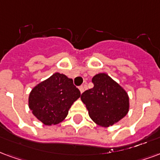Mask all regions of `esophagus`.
Here are the masks:
<instances>
[{"label":"esophagus","instance_id":"34e87169","mask_svg":"<svg viewBox=\"0 0 160 160\" xmlns=\"http://www.w3.org/2000/svg\"><path fill=\"white\" fill-rule=\"evenodd\" d=\"M79 90H80V93L82 94V93H83V92H84V86H80V87H79Z\"/></svg>","mask_w":160,"mask_h":160}]
</instances>
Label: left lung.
<instances>
[{"label": "left lung", "mask_w": 160, "mask_h": 160, "mask_svg": "<svg viewBox=\"0 0 160 160\" xmlns=\"http://www.w3.org/2000/svg\"><path fill=\"white\" fill-rule=\"evenodd\" d=\"M92 83L93 88L84 92L80 97L90 118L102 127L118 123L128 113V93L106 73L96 74Z\"/></svg>", "instance_id": "left-lung-1"}]
</instances>
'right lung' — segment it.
<instances>
[{
  "mask_svg": "<svg viewBox=\"0 0 160 160\" xmlns=\"http://www.w3.org/2000/svg\"><path fill=\"white\" fill-rule=\"evenodd\" d=\"M80 97V92L72 79L55 73L31 90L29 108L44 125H58L67 117L72 104Z\"/></svg>",
  "mask_w": 160,
  "mask_h": 160,
  "instance_id": "obj_1",
  "label": "right lung"
}]
</instances>
